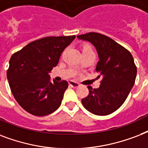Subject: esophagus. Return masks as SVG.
<instances>
[{
    "label": "esophagus",
    "mask_w": 148,
    "mask_h": 148,
    "mask_svg": "<svg viewBox=\"0 0 148 148\" xmlns=\"http://www.w3.org/2000/svg\"><path fill=\"white\" fill-rule=\"evenodd\" d=\"M69 84L70 86L73 87V88H78V87L80 86V85L79 84L78 82H74V81H73V80H70V81L69 82Z\"/></svg>",
    "instance_id": "34e87169"
}]
</instances>
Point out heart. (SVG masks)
<instances>
[{
  "label": "heart",
  "instance_id": "heart-1",
  "mask_svg": "<svg viewBox=\"0 0 148 148\" xmlns=\"http://www.w3.org/2000/svg\"><path fill=\"white\" fill-rule=\"evenodd\" d=\"M82 51H92V49L90 45H85L82 49Z\"/></svg>",
  "mask_w": 148,
  "mask_h": 148
}]
</instances>
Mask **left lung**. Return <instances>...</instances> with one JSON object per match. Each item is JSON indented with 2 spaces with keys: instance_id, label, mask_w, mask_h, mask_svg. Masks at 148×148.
<instances>
[{
  "instance_id": "left-lung-1",
  "label": "left lung",
  "mask_w": 148,
  "mask_h": 148,
  "mask_svg": "<svg viewBox=\"0 0 148 148\" xmlns=\"http://www.w3.org/2000/svg\"><path fill=\"white\" fill-rule=\"evenodd\" d=\"M79 40L90 42L97 49L99 62L97 70L102 81L98 89L90 91L82 99L85 108L95 115L106 116L121 106L128 97L137 75V68L128 50L106 35L90 32L78 35Z\"/></svg>"
}]
</instances>
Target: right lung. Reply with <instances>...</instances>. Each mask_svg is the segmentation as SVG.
Instances as JSON below:
<instances>
[{
	"mask_svg": "<svg viewBox=\"0 0 148 148\" xmlns=\"http://www.w3.org/2000/svg\"><path fill=\"white\" fill-rule=\"evenodd\" d=\"M75 38H44L31 42L11 56L7 72L9 86L16 101L27 113L43 116L60 106L68 82H51L49 73Z\"/></svg>",
	"mask_w": 148,
	"mask_h": 148,
	"instance_id": "add662e5",
	"label": "right lung"
}]
</instances>
